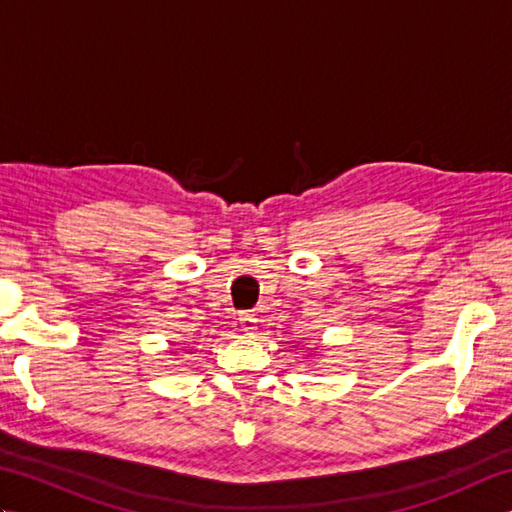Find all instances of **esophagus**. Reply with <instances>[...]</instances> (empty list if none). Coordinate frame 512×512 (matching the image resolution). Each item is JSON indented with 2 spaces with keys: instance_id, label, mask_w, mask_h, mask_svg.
Wrapping results in <instances>:
<instances>
[{
  "instance_id": "34e87169",
  "label": "esophagus",
  "mask_w": 512,
  "mask_h": 512,
  "mask_svg": "<svg viewBox=\"0 0 512 512\" xmlns=\"http://www.w3.org/2000/svg\"><path fill=\"white\" fill-rule=\"evenodd\" d=\"M239 325H242V330H244L246 334H253V332L257 330L255 314H253V312H242V314H239Z\"/></svg>"
}]
</instances>
